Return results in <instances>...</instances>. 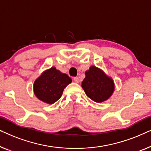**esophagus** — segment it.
I'll return each instance as SVG.
<instances>
[{
    "instance_id": "34e87169",
    "label": "esophagus",
    "mask_w": 151,
    "mask_h": 151,
    "mask_svg": "<svg viewBox=\"0 0 151 151\" xmlns=\"http://www.w3.org/2000/svg\"><path fill=\"white\" fill-rule=\"evenodd\" d=\"M73 80H74V82H76V83H78V82H79V78L78 77H74L73 78Z\"/></svg>"
}]
</instances>
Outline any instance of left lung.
<instances>
[{
	"label": "left lung",
	"mask_w": 151,
	"mask_h": 151,
	"mask_svg": "<svg viewBox=\"0 0 151 151\" xmlns=\"http://www.w3.org/2000/svg\"><path fill=\"white\" fill-rule=\"evenodd\" d=\"M85 76L82 87L88 98L96 102H102L110 98L115 89L111 78L94 66L85 72Z\"/></svg>",
	"instance_id": "1"
}]
</instances>
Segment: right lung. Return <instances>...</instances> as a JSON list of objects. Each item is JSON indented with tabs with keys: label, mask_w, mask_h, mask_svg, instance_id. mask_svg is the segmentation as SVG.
<instances>
[{
	"label": "right lung",
	"mask_w": 151,
	"mask_h": 151,
	"mask_svg": "<svg viewBox=\"0 0 151 151\" xmlns=\"http://www.w3.org/2000/svg\"><path fill=\"white\" fill-rule=\"evenodd\" d=\"M71 81L67 74L51 67L36 80L34 85V94L42 102L53 104L61 98L64 88Z\"/></svg>",
	"instance_id": "add662e5"
}]
</instances>
